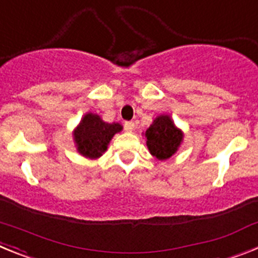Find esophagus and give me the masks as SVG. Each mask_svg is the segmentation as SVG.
<instances>
[{"label": "esophagus", "instance_id": "34e87169", "mask_svg": "<svg viewBox=\"0 0 258 258\" xmlns=\"http://www.w3.org/2000/svg\"><path fill=\"white\" fill-rule=\"evenodd\" d=\"M124 129L126 132H133L134 131V122L133 121H125Z\"/></svg>", "mask_w": 258, "mask_h": 258}]
</instances>
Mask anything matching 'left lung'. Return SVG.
I'll list each match as a JSON object with an SVG mask.
<instances>
[{"label":"left lung","mask_w":258,"mask_h":258,"mask_svg":"<svg viewBox=\"0 0 258 258\" xmlns=\"http://www.w3.org/2000/svg\"><path fill=\"white\" fill-rule=\"evenodd\" d=\"M145 136L150 152L159 160L173 156L183 140V133L175 126L169 115L157 116Z\"/></svg>","instance_id":"obj_1"}]
</instances>
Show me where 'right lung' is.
I'll use <instances>...</instances> for the list:
<instances>
[{
  "label": "right lung",
  "instance_id": "add662e5",
  "mask_svg": "<svg viewBox=\"0 0 258 258\" xmlns=\"http://www.w3.org/2000/svg\"><path fill=\"white\" fill-rule=\"evenodd\" d=\"M121 131L118 122L109 124L97 113H86L74 132L77 151L88 159H98L107 150L112 137Z\"/></svg>",
  "mask_w": 258,
  "mask_h": 258
}]
</instances>
